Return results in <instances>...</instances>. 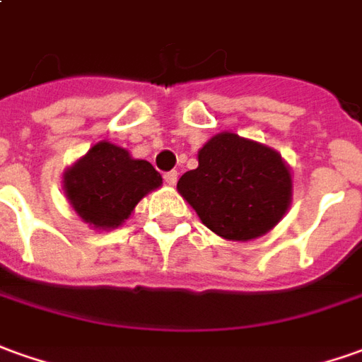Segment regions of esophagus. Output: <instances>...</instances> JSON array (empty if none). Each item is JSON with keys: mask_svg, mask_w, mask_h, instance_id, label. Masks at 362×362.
<instances>
[{"mask_svg": "<svg viewBox=\"0 0 362 362\" xmlns=\"http://www.w3.org/2000/svg\"><path fill=\"white\" fill-rule=\"evenodd\" d=\"M163 181H165L167 185H175V183H177V171H167L165 175H163Z\"/></svg>", "mask_w": 362, "mask_h": 362, "instance_id": "esophagus-1", "label": "esophagus"}]
</instances>
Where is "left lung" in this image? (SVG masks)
I'll use <instances>...</instances> for the list:
<instances>
[{"label":"left lung","mask_w":362,"mask_h":362,"mask_svg":"<svg viewBox=\"0 0 362 362\" xmlns=\"http://www.w3.org/2000/svg\"><path fill=\"white\" fill-rule=\"evenodd\" d=\"M177 191L206 228L226 240H252L280 223L291 203V175L278 151L230 132L199 149V167Z\"/></svg>","instance_id":"8db88e82"}]
</instances>
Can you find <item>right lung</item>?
<instances>
[{
    "label": "right lung",
    "mask_w": 362,
    "mask_h": 362,
    "mask_svg": "<svg viewBox=\"0 0 362 362\" xmlns=\"http://www.w3.org/2000/svg\"><path fill=\"white\" fill-rule=\"evenodd\" d=\"M161 185V175L146 159H134L110 141L94 144L62 175L72 209L94 228H118L139 201Z\"/></svg>",
    "instance_id": "right-lung-1"
}]
</instances>
